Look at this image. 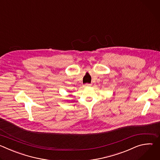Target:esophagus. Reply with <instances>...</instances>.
<instances>
[{
  "instance_id": "obj_1",
  "label": "esophagus",
  "mask_w": 160,
  "mask_h": 160,
  "mask_svg": "<svg viewBox=\"0 0 160 160\" xmlns=\"http://www.w3.org/2000/svg\"><path fill=\"white\" fill-rule=\"evenodd\" d=\"M90 85H91L90 83H85V84H84V85H83V87H88V86H90Z\"/></svg>"
}]
</instances>
